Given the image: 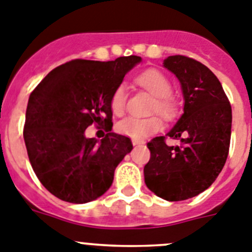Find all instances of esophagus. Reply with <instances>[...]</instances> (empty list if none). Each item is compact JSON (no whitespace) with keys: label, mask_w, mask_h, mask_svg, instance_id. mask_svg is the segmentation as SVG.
<instances>
[{"label":"esophagus","mask_w":252,"mask_h":252,"mask_svg":"<svg viewBox=\"0 0 252 252\" xmlns=\"http://www.w3.org/2000/svg\"><path fill=\"white\" fill-rule=\"evenodd\" d=\"M131 143H133V146H140V144H144V140L131 139Z\"/></svg>","instance_id":"esophagus-1"}]
</instances>
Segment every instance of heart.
<instances>
[{
  "mask_svg": "<svg viewBox=\"0 0 252 252\" xmlns=\"http://www.w3.org/2000/svg\"><path fill=\"white\" fill-rule=\"evenodd\" d=\"M137 83L153 96H156V103L153 104L154 112L157 110L163 118L173 117L176 113V103L171 96L172 84L165 78V75H163L158 70L149 69L138 76ZM126 90L122 84L113 92L110 108L114 114L122 115L126 110ZM160 128H162V122L158 117H126L117 124V130L121 134L139 140L153 134Z\"/></svg>",
  "mask_w": 252,
  "mask_h": 252,
  "instance_id": "obj_1",
  "label": "heart"
}]
</instances>
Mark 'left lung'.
I'll use <instances>...</instances> for the list:
<instances>
[{
	"label": "left lung",
	"mask_w": 252,
	"mask_h": 252,
	"mask_svg": "<svg viewBox=\"0 0 252 252\" xmlns=\"http://www.w3.org/2000/svg\"><path fill=\"white\" fill-rule=\"evenodd\" d=\"M163 66L178 79L185 100L183 114L165 134L181 144L167 146L165 137L147 144L151 159L144 165V182L165 201H183L206 191L223 168L232 112L219 79L199 61L174 55Z\"/></svg>",
	"instance_id": "left-lung-1"
}]
</instances>
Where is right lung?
I'll return each instance as SVG.
<instances>
[{
    "label": "right lung",
    "mask_w": 252,
    "mask_h": 252,
    "mask_svg": "<svg viewBox=\"0 0 252 252\" xmlns=\"http://www.w3.org/2000/svg\"><path fill=\"white\" fill-rule=\"evenodd\" d=\"M142 61L71 60L55 67L31 93L24 139L40 182L65 202L87 203L112 186L114 171L133 149L128 137L109 131L101 140L85 137L93 123L112 130V94Z\"/></svg>",
    "instance_id": "add662e5"
}]
</instances>
